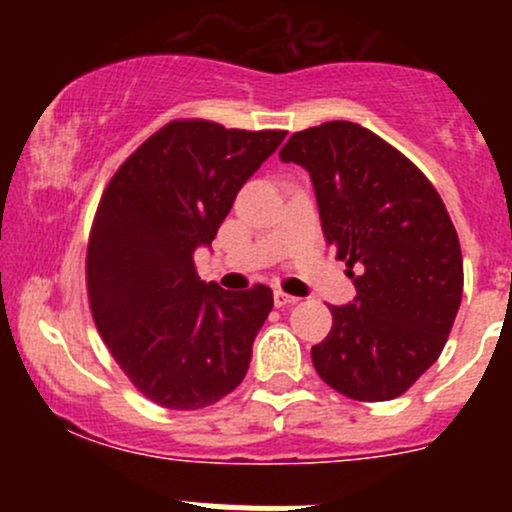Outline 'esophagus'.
<instances>
[{
	"instance_id": "esophagus-1",
	"label": "esophagus",
	"mask_w": 512,
	"mask_h": 512,
	"mask_svg": "<svg viewBox=\"0 0 512 512\" xmlns=\"http://www.w3.org/2000/svg\"><path fill=\"white\" fill-rule=\"evenodd\" d=\"M298 301H301V298L289 296V293H284V291H274V303H276V308H286V305H296Z\"/></svg>"
}]
</instances>
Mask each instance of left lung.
<instances>
[{
	"mask_svg": "<svg viewBox=\"0 0 512 512\" xmlns=\"http://www.w3.org/2000/svg\"><path fill=\"white\" fill-rule=\"evenodd\" d=\"M279 158L310 173L322 231L356 286L310 351L317 375L358 402L395 399L438 361L462 301L448 209L407 156L356 122L296 132Z\"/></svg>",
	"mask_w": 512,
	"mask_h": 512,
	"instance_id": "1",
	"label": "left lung"
}]
</instances>
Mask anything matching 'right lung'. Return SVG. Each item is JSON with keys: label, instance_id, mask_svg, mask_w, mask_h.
<instances>
[{"label": "right lung", "instance_id": "1", "mask_svg": "<svg viewBox=\"0 0 512 512\" xmlns=\"http://www.w3.org/2000/svg\"><path fill=\"white\" fill-rule=\"evenodd\" d=\"M286 132L178 120L113 175L86 255L91 313L132 385L166 409H202L243 383L252 342L274 305L264 284H204L195 250Z\"/></svg>", "mask_w": 512, "mask_h": 512}]
</instances>
